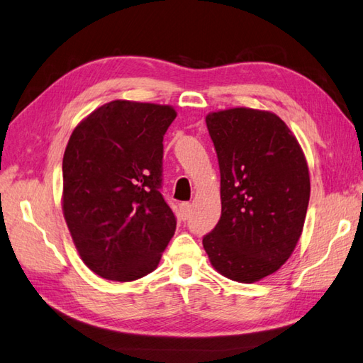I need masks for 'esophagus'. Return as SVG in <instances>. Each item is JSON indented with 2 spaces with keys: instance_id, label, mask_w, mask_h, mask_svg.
<instances>
[{
  "instance_id": "34e87169",
  "label": "esophagus",
  "mask_w": 363,
  "mask_h": 363,
  "mask_svg": "<svg viewBox=\"0 0 363 363\" xmlns=\"http://www.w3.org/2000/svg\"><path fill=\"white\" fill-rule=\"evenodd\" d=\"M190 213H191V204L190 202H182V204L179 206V215L182 220H189L190 218Z\"/></svg>"
}]
</instances>
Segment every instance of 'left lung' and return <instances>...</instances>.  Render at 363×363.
I'll use <instances>...</instances> for the list:
<instances>
[{"label":"left lung","mask_w":363,"mask_h":363,"mask_svg":"<svg viewBox=\"0 0 363 363\" xmlns=\"http://www.w3.org/2000/svg\"><path fill=\"white\" fill-rule=\"evenodd\" d=\"M221 173V218L202 244L218 272L261 280L297 246L309 204L305 155L280 117L232 108L206 117Z\"/></svg>","instance_id":"left-lung-1"}]
</instances>
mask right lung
I'll return each mask as SVG.
<instances>
[{
    "mask_svg": "<svg viewBox=\"0 0 363 363\" xmlns=\"http://www.w3.org/2000/svg\"><path fill=\"white\" fill-rule=\"evenodd\" d=\"M172 106L114 100L71 134L63 156V215L92 272L133 281L153 272L176 230L164 199V134Z\"/></svg>",
    "mask_w": 363,
    "mask_h": 363,
    "instance_id": "add662e5",
    "label": "right lung"
}]
</instances>
